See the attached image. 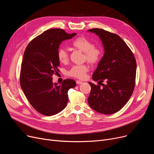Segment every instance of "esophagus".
I'll return each mask as SVG.
<instances>
[{
    "instance_id": "34e87169",
    "label": "esophagus",
    "mask_w": 154,
    "mask_h": 154,
    "mask_svg": "<svg viewBox=\"0 0 154 154\" xmlns=\"http://www.w3.org/2000/svg\"><path fill=\"white\" fill-rule=\"evenodd\" d=\"M84 82L80 81V80H76V84H82Z\"/></svg>"
}]
</instances>
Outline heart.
<instances>
[{
    "instance_id": "1",
    "label": "heart",
    "mask_w": 154,
    "mask_h": 154,
    "mask_svg": "<svg viewBox=\"0 0 154 154\" xmlns=\"http://www.w3.org/2000/svg\"><path fill=\"white\" fill-rule=\"evenodd\" d=\"M72 45L76 49L84 52V59L91 64H95L100 60L102 56V51L100 48L94 46V44L85 37H78L72 43ZM58 59L61 63H66L68 60V54L67 51L60 48L57 52ZM88 70L87 65H78L73 66L69 71V75L82 79L85 77Z\"/></svg>"
}]
</instances>
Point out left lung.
Segmentation results:
<instances>
[{
  "mask_svg": "<svg viewBox=\"0 0 154 154\" xmlns=\"http://www.w3.org/2000/svg\"><path fill=\"white\" fill-rule=\"evenodd\" d=\"M88 32L100 38L104 49L102 58L92 75V79L100 82L102 87L88 82L91 91L88 103L92 109L101 114H114L125 106L133 93L136 60L130 48L117 34L102 29ZM103 80L106 85L101 84Z\"/></svg>",
  "mask_w": 154,
  "mask_h": 154,
  "instance_id": "obj_1",
  "label": "left lung"
}]
</instances>
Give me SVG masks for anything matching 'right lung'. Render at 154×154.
<instances>
[{
    "label": "right lung",
    "mask_w": 154,
    "mask_h": 154,
    "mask_svg": "<svg viewBox=\"0 0 154 154\" xmlns=\"http://www.w3.org/2000/svg\"><path fill=\"white\" fill-rule=\"evenodd\" d=\"M76 35L63 29H48L32 40L24 52L20 86L32 106L42 115L51 116L62 111L69 100L68 91L76 86L72 79L60 84L52 81L60 65L57 52L60 44Z\"/></svg>",
    "instance_id": "obj_1"
}]
</instances>
